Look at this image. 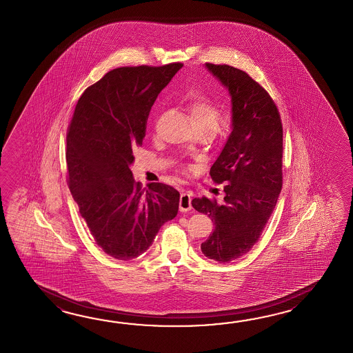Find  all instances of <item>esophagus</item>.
<instances>
[{
	"instance_id": "34e87169",
	"label": "esophagus",
	"mask_w": 353,
	"mask_h": 353,
	"mask_svg": "<svg viewBox=\"0 0 353 353\" xmlns=\"http://www.w3.org/2000/svg\"><path fill=\"white\" fill-rule=\"evenodd\" d=\"M180 212H188L192 210V196L189 193H181L179 201Z\"/></svg>"
}]
</instances>
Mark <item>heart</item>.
Returning <instances> with one entry per match:
<instances>
[{"mask_svg": "<svg viewBox=\"0 0 353 353\" xmlns=\"http://www.w3.org/2000/svg\"><path fill=\"white\" fill-rule=\"evenodd\" d=\"M188 112L195 128H208L217 130L221 121V111L210 98L199 96L189 102ZM184 172H193V166H184Z\"/></svg>", "mask_w": 353, "mask_h": 353, "instance_id": "b5f03b06", "label": "heart"}]
</instances>
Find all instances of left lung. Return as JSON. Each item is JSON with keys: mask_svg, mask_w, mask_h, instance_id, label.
Listing matches in <instances>:
<instances>
[{"mask_svg": "<svg viewBox=\"0 0 353 353\" xmlns=\"http://www.w3.org/2000/svg\"><path fill=\"white\" fill-rule=\"evenodd\" d=\"M232 101V132L210 178L225 184L223 202L194 198L214 230L202 243L208 259L223 263L246 255L270 219L283 187V125L268 90L239 68L205 63Z\"/></svg>", "mask_w": 353, "mask_h": 353, "instance_id": "left-lung-1", "label": "left lung"}]
</instances>
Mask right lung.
<instances>
[{
    "instance_id": "right-lung-1",
    "label": "right lung",
    "mask_w": 353,
    "mask_h": 353,
    "mask_svg": "<svg viewBox=\"0 0 353 353\" xmlns=\"http://www.w3.org/2000/svg\"><path fill=\"white\" fill-rule=\"evenodd\" d=\"M181 67L110 70L84 90L68 126V187L96 243L117 260L143 254L178 213L176 189L163 183L143 189L130 165L143 145L151 107Z\"/></svg>"
}]
</instances>
